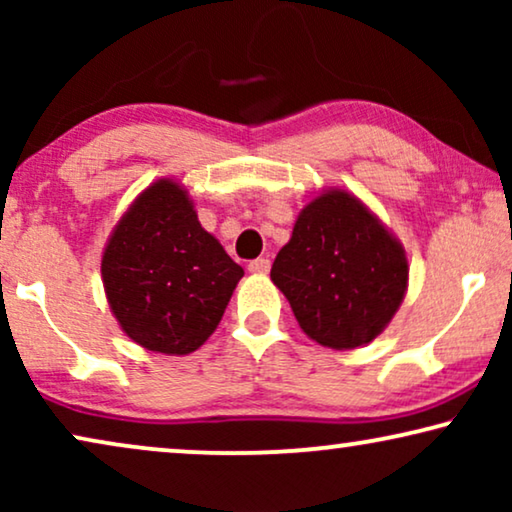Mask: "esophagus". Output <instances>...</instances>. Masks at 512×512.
Wrapping results in <instances>:
<instances>
[{"label": "esophagus", "instance_id": "34e87169", "mask_svg": "<svg viewBox=\"0 0 512 512\" xmlns=\"http://www.w3.org/2000/svg\"><path fill=\"white\" fill-rule=\"evenodd\" d=\"M249 272H256V275L270 272V258H254V261H249Z\"/></svg>", "mask_w": 512, "mask_h": 512}]
</instances>
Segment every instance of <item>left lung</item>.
<instances>
[{
    "label": "left lung",
    "mask_w": 512,
    "mask_h": 512,
    "mask_svg": "<svg viewBox=\"0 0 512 512\" xmlns=\"http://www.w3.org/2000/svg\"><path fill=\"white\" fill-rule=\"evenodd\" d=\"M270 277L312 340L354 349L380 335L396 314L408 261L359 200L331 191L300 212Z\"/></svg>",
    "instance_id": "8db88e82"
}]
</instances>
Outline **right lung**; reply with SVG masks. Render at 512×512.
<instances>
[{
	"label": "right lung",
	"mask_w": 512,
	"mask_h": 512,
	"mask_svg": "<svg viewBox=\"0 0 512 512\" xmlns=\"http://www.w3.org/2000/svg\"><path fill=\"white\" fill-rule=\"evenodd\" d=\"M244 270L200 226L186 191L158 181L118 223L102 279L118 324L151 352H195L226 312Z\"/></svg>",
	"instance_id": "add662e5"
}]
</instances>
